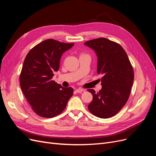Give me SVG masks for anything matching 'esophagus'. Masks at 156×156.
Wrapping results in <instances>:
<instances>
[{
    "label": "esophagus",
    "instance_id": "obj_1",
    "mask_svg": "<svg viewBox=\"0 0 156 156\" xmlns=\"http://www.w3.org/2000/svg\"><path fill=\"white\" fill-rule=\"evenodd\" d=\"M84 91V90L81 89V88H78V89H76V92L77 93H81L82 92Z\"/></svg>",
    "mask_w": 156,
    "mask_h": 156
}]
</instances>
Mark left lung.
I'll return each instance as SVG.
<instances>
[{
  "instance_id": "8db88e82",
  "label": "left lung",
  "mask_w": 156,
  "mask_h": 156,
  "mask_svg": "<svg viewBox=\"0 0 156 156\" xmlns=\"http://www.w3.org/2000/svg\"><path fill=\"white\" fill-rule=\"evenodd\" d=\"M84 44L95 51L97 72L103 75L99 92L88 90L93 96L88 110L97 117L108 119L116 115L128 100L134 79L133 69L126 51L116 42L100 37Z\"/></svg>"
}]
</instances>
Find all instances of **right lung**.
Masks as SVG:
<instances>
[{
  "instance_id": "obj_1",
  "label": "right lung",
  "mask_w": 156,
  "mask_h": 156,
  "mask_svg": "<svg viewBox=\"0 0 156 156\" xmlns=\"http://www.w3.org/2000/svg\"><path fill=\"white\" fill-rule=\"evenodd\" d=\"M73 45L46 40L34 47L26 56L20 74V86L37 115L44 118L58 115L72 96V87H62L52 78L53 72L60 68L62 54Z\"/></svg>"
}]
</instances>
